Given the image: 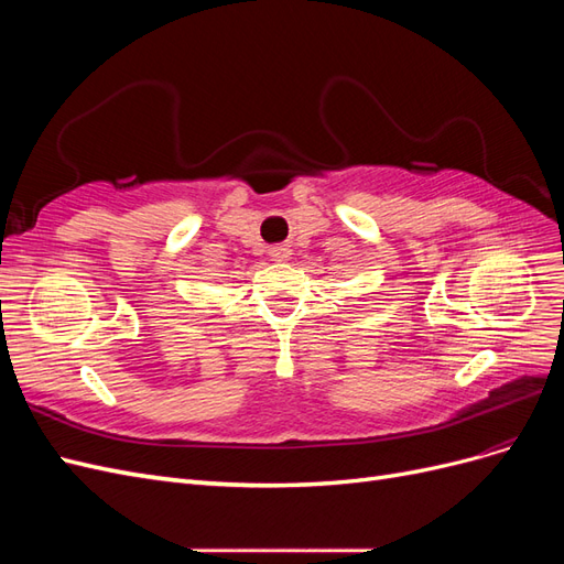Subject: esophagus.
I'll use <instances>...</instances> for the list:
<instances>
[{
	"label": "esophagus",
	"mask_w": 564,
	"mask_h": 564,
	"mask_svg": "<svg viewBox=\"0 0 564 564\" xmlns=\"http://www.w3.org/2000/svg\"><path fill=\"white\" fill-rule=\"evenodd\" d=\"M270 256H272V259H275V261L284 263V261H289V259H292V249H289L286 245H280V247H272V249H270Z\"/></svg>",
	"instance_id": "1"
}]
</instances>
